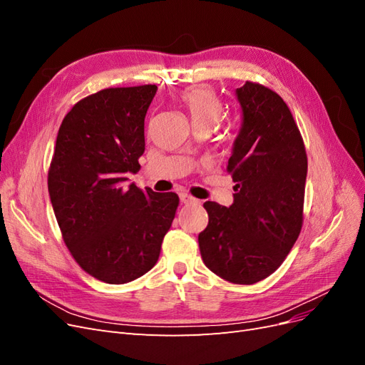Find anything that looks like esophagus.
<instances>
[{"instance_id":"34e87169","label":"esophagus","mask_w":365,"mask_h":365,"mask_svg":"<svg viewBox=\"0 0 365 365\" xmlns=\"http://www.w3.org/2000/svg\"><path fill=\"white\" fill-rule=\"evenodd\" d=\"M180 200H181V202H182V204H187V205H189V204H197V202H200V201L196 200V197L190 196L189 193H181V195H180Z\"/></svg>"}]
</instances>
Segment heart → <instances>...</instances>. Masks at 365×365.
Wrapping results in <instances>:
<instances>
[{"mask_svg": "<svg viewBox=\"0 0 365 365\" xmlns=\"http://www.w3.org/2000/svg\"><path fill=\"white\" fill-rule=\"evenodd\" d=\"M180 101L189 113L192 125L213 126L224 115V106L213 88L205 85L189 86L180 94Z\"/></svg>", "mask_w": 365, "mask_h": 365, "instance_id": "obj_1", "label": "heart"}]
</instances>
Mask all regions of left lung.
<instances>
[{
	"mask_svg": "<svg viewBox=\"0 0 365 365\" xmlns=\"http://www.w3.org/2000/svg\"><path fill=\"white\" fill-rule=\"evenodd\" d=\"M242 123L228 160L236 185L230 207L207 201L197 236L205 267L252 284L277 269L302 231L307 157L283 98L259 83L236 90Z\"/></svg>",
	"mask_w": 365,
	"mask_h": 365,
	"instance_id": "8db88e82",
	"label": "left lung"
}]
</instances>
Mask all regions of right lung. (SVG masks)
Instances as JSON below:
<instances>
[{
	"instance_id": "obj_1",
	"label": "right lung",
	"mask_w": 365,
	"mask_h": 365,
	"mask_svg": "<svg viewBox=\"0 0 365 365\" xmlns=\"http://www.w3.org/2000/svg\"><path fill=\"white\" fill-rule=\"evenodd\" d=\"M157 85L108 88L65 115L48 193L65 245L97 280L123 284L150 271L175 217L176 193L128 181L145 152V117Z\"/></svg>"
}]
</instances>
